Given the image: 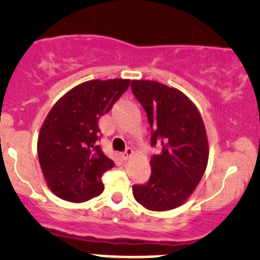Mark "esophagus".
<instances>
[{"label":"esophagus","mask_w":260,"mask_h":260,"mask_svg":"<svg viewBox=\"0 0 260 260\" xmlns=\"http://www.w3.org/2000/svg\"><path fill=\"white\" fill-rule=\"evenodd\" d=\"M132 154H133V149L132 148H127L122 153V157H123V159H128L131 156H132Z\"/></svg>","instance_id":"34e87169"}]
</instances>
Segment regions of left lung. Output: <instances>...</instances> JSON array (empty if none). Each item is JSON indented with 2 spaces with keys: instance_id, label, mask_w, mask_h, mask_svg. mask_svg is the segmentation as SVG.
<instances>
[{
  "instance_id": "8db88e82",
  "label": "left lung",
  "mask_w": 260,
  "mask_h": 260,
  "mask_svg": "<svg viewBox=\"0 0 260 260\" xmlns=\"http://www.w3.org/2000/svg\"><path fill=\"white\" fill-rule=\"evenodd\" d=\"M131 88L147 113L151 145H161L151 157L148 182L133 185V196L148 210H172L190 198L208 166L203 118L179 89L152 80H132Z\"/></svg>"
}]
</instances>
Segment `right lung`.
I'll list each match as a JSON object with an SVG mask.
<instances>
[{
    "label": "right lung",
    "mask_w": 260,
    "mask_h": 260,
    "mask_svg": "<svg viewBox=\"0 0 260 260\" xmlns=\"http://www.w3.org/2000/svg\"><path fill=\"white\" fill-rule=\"evenodd\" d=\"M129 79L89 80L70 89L55 103L41 125L38 154L54 195L84 203L104 190L102 176L114 166L98 141V120L129 86Z\"/></svg>",
    "instance_id": "obj_1"
}]
</instances>
